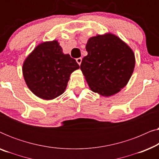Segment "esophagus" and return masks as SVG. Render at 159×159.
I'll return each instance as SVG.
<instances>
[{
  "mask_svg": "<svg viewBox=\"0 0 159 159\" xmlns=\"http://www.w3.org/2000/svg\"><path fill=\"white\" fill-rule=\"evenodd\" d=\"M82 58H77V59H76V61H77V64H79V65L81 64V63H82Z\"/></svg>",
  "mask_w": 159,
  "mask_h": 159,
  "instance_id": "34e87169",
  "label": "esophagus"
}]
</instances>
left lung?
I'll return each instance as SVG.
<instances>
[{
  "label": "left lung",
  "mask_w": 159,
  "mask_h": 159,
  "mask_svg": "<svg viewBox=\"0 0 159 159\" xmlns=\"http://www.w3.org/2000/svg\"><path fill=\"white\" fill-rule=\"evenodd\" d=\"M86 51L80 69L91 90L108 97L126 86L133 73L135 58L125 42L113 34H98L89 39Z\"/></svg>",
  "instance_id": "8db88e82"
}]
</instances>
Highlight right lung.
Here are the masks:
<instances>
[{
    "mask_svg": "<svg viewBox=\"0 0 159 159\" xmlns=\"http://www.w3.org/2000/svg\"><path fill=\"white\" fill-rule=\"evenodd\" d=\"M80 68L75 59L63 53L57 40L39 44L23 64L22 72L30 90L51 100L64 92L71 74Z\"/></svg>",
    "mask_w": 159,
    "mask_h": 159,
    "instance_id": "obj_1",
    "label": "right lung"
}]
</instances>
